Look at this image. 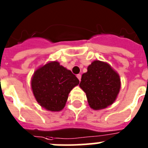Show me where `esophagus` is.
Listing matches in <instances>:
<instances>
[{"label": "esophagus", "instance_id": "esophagus-1", "mask_svg": "<svg viewBox=\"0 0 148 148\" xmlns=\"http://www.w3.org/2000/svg\"><path fill=\"white\" fill-rule=\"evenodd\" d=\"M77 77L79 79V81L81 80V74H77Z\"/></svg>", "mask_w": 148, "mask_h": 148}]
</instances>
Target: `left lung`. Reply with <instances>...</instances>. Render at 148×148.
<instances>
[{
  "instance_id": "obj_1",
  "label": "left lung",
  "mask_w": 148,
  "mask_h": 148,
  "mask_svg": "<svg viewBox=\"0 0 148 148\" xmlns=\"http://www.w3.org/2000/svg\"><path fill=\"white\" fill-rule=\"evenodd\" d=\"M79 87L86 93L90 108H107L117 99L121 89V79L110 64L94 60L82 75Z\"/></svg>"
}]
</instances>
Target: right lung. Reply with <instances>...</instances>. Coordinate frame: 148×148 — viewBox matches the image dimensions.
Instances as JSON below:
<instances>
[{
    "mask_svg": "<svg viewBox=\"0 0 148 148\" xmlns=\"http://www.w3.org/2000/svg\"><path fill=\"white\" fill-rule=\"evenodd\" d=\"M79 83L77 77L58 61L49 62L39 67L31 79L36 100L43 108L52 112L64 108L70 91Z\"/></svg>",
    "mask_w": 148,
    "mask_h": 148,
    "instance_id": "obj_1",
    "label": "right lung"
}]
</instances>
